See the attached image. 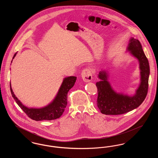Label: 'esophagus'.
<instances>
[{
  "label": "esophagus",
  "mask_w": 158,
  "mask_h": 158,
  "mask_svg": "<svg viewBox=\"0 0 158 158\" xmlns=\"http://www.w3.org/2000/svg\"><path fill=\"white\" fill-rule=\"evenodd\" d=\"M81 76L83 81L85 82H90L92 79V70L89 68H86L83 70L81 73Z\"/></svg>",
  "instance_id": "34e87169"
}]
</instances>
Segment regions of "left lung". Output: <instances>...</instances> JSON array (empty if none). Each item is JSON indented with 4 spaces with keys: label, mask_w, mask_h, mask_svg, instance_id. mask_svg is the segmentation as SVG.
<instances>
[{
    "label": "left lung",
    "mask_w": 158,
    "mask_h": 158,
    "mask_svg": "<svg viewBox=\"0 0 158 158\" xmlns=\"http://www.w3.org/2000/svg\"><path fill=\"white\" fill-rule=\"evenodd\" d=\"M127 51L139 61L140 84L133 96L117 93L108 81L107 73L105 70L100 71L98 75L100 81L96 83L98 89L97 104L101 113L105 115H120L132 111L141 105L147 95L150 68L140 41L131 38Z\"/></svg>",
    "instance_id": "obj_1"
}]
</instances>
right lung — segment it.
I'll return each instance as SVG.
<instances>
[{
  "label": "right lung",
  "instance_id": "1",
  "mask_svg": "<svg viewBox=\"0 0 158 158\" xmlns=\"http://www.w3.org/2000/svg\"><path fill=\"white\" fill-rule=\"evenodd\" d=\"M16 54V53L14 54L13 59ZM76 80L75 76H69L64 78L57 95L53 101L47 106L41 108H29L24 106L15 96L10 84V89L12 97L14 98L17 104L30 118L35 121L53 120L59 118L64 112L68 104V92L74 86Z\"/></svg>",
  "mask_w": 158,
  "mask_h": 158
}]
</instances>
